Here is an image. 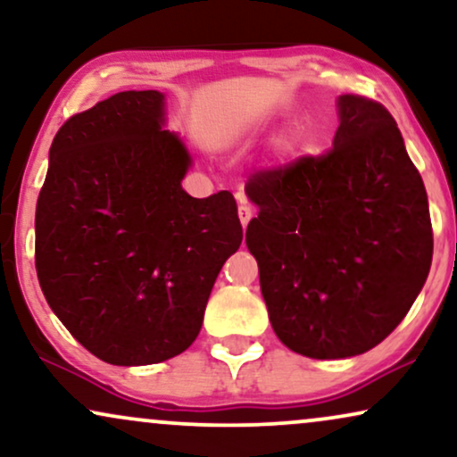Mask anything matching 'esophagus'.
Returning <instances> with one entry per match:
<instances>
[{
  "instance_id": "34e87169",
  "label": "esophagus",
  "mask_w": 457,
  "mask_h": 457,
  "mask_svg": "<svg viewBox=\"0 0 457 457\" xmlns=\"http://www.w3.org/2000/svg\"><path fill=\"white\" fill-rule=\"evenodd\" d=\"M238 217H240L242 228H246L248 221H251V217H253V209H251V206H248V204H245V202H242V204L238 206Z\"/></svg>"
}]
</instances>
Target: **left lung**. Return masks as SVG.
I'll list each match as a JSON object with an SVG mask.
<instances>
[{
    "label": "left lung",
    "mask_w": 457,
    "mask_h": 457,
    "mask_svg": "<svg viewBox=\"0 0 457 457\" xmlns=\"http://www.w3.org/2000/svg\"><path fill=\"white\" fill-rule=\"evenodd\" d=\"M339 129L322 155L259 170L246 246L278 339L331 361L371 350L407 316L428 278V195L388 109L337 99Z\"/></svg>",
    "instance_id": "obj_1"
}]
</instances>
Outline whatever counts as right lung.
<instances>
[{
  "instance_id": "1",
  "label": "right lung",
  "mask_w": 457,
  "mask_h": 457,
  "mask_svg": "<svg viewBox=\"0 0 457 457\" xmlns=\"http://www.w3.org/2000/svg\"><path fill=\"white\" fill-rule=\"evenodd\" d=\"M164 95L126 90L75 113L50 147L36 270L67 331L109 365H154L198 337L242 225L229 192L192 198Z\"/></svg>"
}]
</instances>
